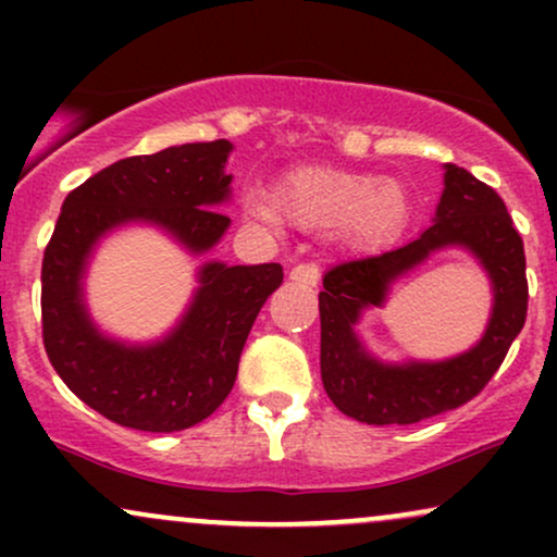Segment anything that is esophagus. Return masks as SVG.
Listing matches in <instances>:
<instances>
[{"mask_svg": "<svg viewBox=\"0 0 557 557\" xmlns=\"http://www.w3.org/2000/svg\"><path fill=\"white\" fill-rule=\"evenodd\" d=\"M290 280H293V283L304 285V287H317V283H319V267L317 264H298V267H293Z\"/></svg>", "mask_w": 557, "mask_h": 557, "instance_id": "obj_1", "label": "esophagus"}]
</instances>
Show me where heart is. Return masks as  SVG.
<instances>
[{
    "label": "heart",
    "mask_w": 557,
    "mask_h": 557,
    "mask_svg": "<svg viewBox=\"0 0 557 557\" xmlns=\"http://www.w3.org/2000/svg\"><path fill=\"white\" fill-rule=\"evenodd\" d=\"M243 209L253 220L280 225L287 220L304 230H330L348 248H376L395 240L411 214L406 188L389 177L300 164L274 185V196L251 188Z\"/></svg>",
    "instance_id": "1"
}]
</instances>
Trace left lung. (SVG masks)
Masks as SVG:
<instances>
[{
	"mask_svg": "<svg viewBox=\"0 0 557 557\" xmlns=\"http://www.w3.org/2000/svg\"><path fill=\"white\" fill-rule=\"evenodd\" d=\"M463 247L493 287L485 335L463 355L443 362H382L355 332L367 308H381L388 290L432 252ZM322 385L345 417L363 424H417L469 403L500 369L527 322V257L503 198L469 170L445 164V188L432 225L393 251L345 261L322 280Z\"/></svg>",
	"mask_w": 557,
	"mask_h": 557,
	"instance_id": "1",
	"label": "left lung"
}]
</instances>
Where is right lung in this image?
<instances>
[{
  "instance_id": "1",
  "label": "right lung",
  "mask_w": 557,
  "mask_h": 557,
  "mask_svg": "<svg viewBox=\"0 0 557 557\" xmlns=\"http://www.w3.org/2000/svg\"><path fill=\"white\" fill-rule=\"evenodd\" d=\"M230 151L220 138L120 159L62 203L41 264L44 348L62 382L114 424L181 432L212 417L235 385L261 306L283 283L280 264L207 261L188 309L151 343L117 341L88 314V261L114 230L159 227L194 257L222 240L230 216L216 209L230 201Z\"/></svg>"
}]
</instances>
